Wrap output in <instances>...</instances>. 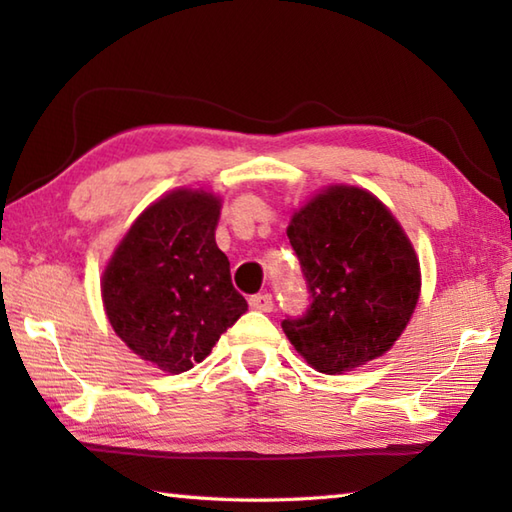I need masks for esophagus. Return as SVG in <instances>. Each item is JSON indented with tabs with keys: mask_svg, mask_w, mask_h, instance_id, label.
Instances as JSON below:
<instances>
[{
	"mask_svg": "<svg viewBox=\"0 0 512 512\" xmlns=\"http://www.w3.org/2000/svg\"><path fill=\"white\" fill-rule=\"evenodd\" d=\"M248 303H250V308L253 310H259V312H270L273 310V295H270V292H259V295H253L248 299Z\"/></svg>",
	"mask_w": 512,
	"mask_h": 512,
	"instance_id": "obj_1",
	"label": "esophagus"
}]
</instances>
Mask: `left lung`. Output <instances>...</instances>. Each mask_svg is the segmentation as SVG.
<instances>
[{
  "mask_svg": "<svg viewBox=\"0 0 512 512\" xmlns=\"http://www.w3.org/2000/svg\"><path fill=\"white\" fill-rule=\"evenodd\" d=\"M310 306L281 321L290 343L323 374L383 356L413 314L420 266L396 217L372 193L332 187L292 215Z\"/></svg>",
  "mask_w": 512,
  "mask_h": 512,
  "instance_id": "1",
  "label": "left lung"
}]
</instances>
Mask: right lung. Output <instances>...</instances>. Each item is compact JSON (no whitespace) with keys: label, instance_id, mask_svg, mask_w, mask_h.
<instances>
[{"label":"right lung","instance_id":"add662e5","mask_svg":"<svg viewBox=\"0 0 512 512\" xmlns=\"http://www.w3.org/2000/svg\"><path fill=\"white\" fill-rule=\"evenodd\" d=\"M220 200L173 191L129 228L103 273V303L114 332L171 374L211 354L248 310L233 288L231 264L215 244Z\"/></svg>","mask_w":512,"mask_h":512}]
</instances>
